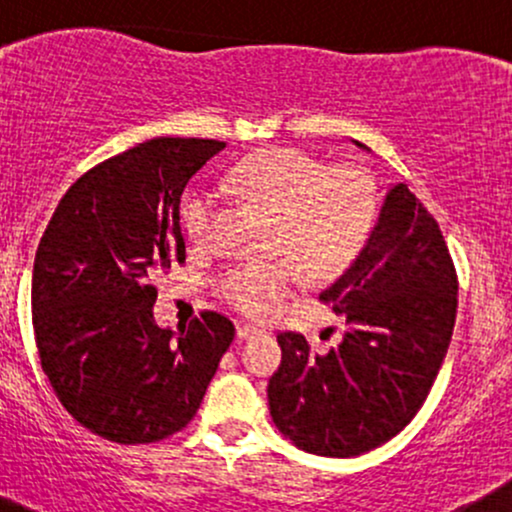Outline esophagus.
Masks as SVG:
<instances>
[{
    "mask_svg": "<svg viewBox=\"0 0 512 512\" xmlns=\"http://www.w3.org/2000/svg\"><path fill=\"white\" fill-rule=\"evenodd\" d=\"M262 330L255 325H238V337L240 339H252V337H260Z\"/></svg>",
    "mask_w": 512,
    "mask_h": 512,
    "instance_id": "obj_1",
    "label": "esophagus"
}]
</instances>
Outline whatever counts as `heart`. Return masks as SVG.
<instances>
[{"instance_id":"1","label":"heart","mask_w":512,"mask_h":512,"mask_svg":"<svg viewBox=\"0 0 512 512\" xmlns=\"http://www.w3.org/2000/svg\"><path fill=\"white\" fill-rule=\"evenodd\" d=\"M228 195L252 199L274 211V260L240 262L216 281V293L243 315L264 317L301 286L303 269L313 279L342 274L361 255L378 216V190L361 170H327L298 149H264L233 166L223 178ZM216 209L195 192L182 204V226L195 245L214 236Z\"/></svg>"}]
</instances>
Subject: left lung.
<instances>
[{
  "mask_svg": "<svg viewBox=\"0 0 512 512\" xmlns=\"http://www.w3.org/2000/svg\"><path fill=\"white\" fill-rule=\"evenodd\" d=\"M320 301L346 317L342 342L315 354L301 332L276 334L269 414L296 448L354 457L395 438L424 407L455 327V264L438 221L404 182Z\"/></svg>",
  "mask_w": 512,
  "mask_h": 512,
  "instance_id": "1",
  "label": "left lung"
}]
</instances>
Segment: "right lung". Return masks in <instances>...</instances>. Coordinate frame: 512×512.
I'll use <instances>...</instances> for the list:
<instances>
[{
  "mask_svg": "<svg viewBox=\"0 0 512 512\" xmlns=\"http://www.w3.org/2000/svg\"><path fill=\"white\" fill-rule=\"evenodd\" d=\"M223 146L161 137L98 163L40 238L31 284L40 366L62 407L105 440L146 445L182 431L236 337L214 310L178 334L154 320V279L185 262L182 190Z\"/></svg>",
  "mask_w": 512,
  "mask_h": 512,
  "instance_id": "add662e5",
  "label": "right lung"
}]
</instances>
